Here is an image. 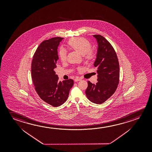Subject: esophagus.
I'll use <instances>...</instances> for the list:
<instances>
[{
  "label": "esophagus",
  "mask_w": 152,
  "mask_h": 152,
  "mask_svg": "<svg viewBox=\"0 0 152 152\" xmlns=\"http://www.w3.org/2000/svg\"><path fill=\"white\" fill-rule=\"evenodd\" d=\"M75 82H78V81H80V80H81L82 79L80 78H79V77H76L75 78Z\"/></svg>",
  "instance_id": "esophagus-1"
}]
</instances>
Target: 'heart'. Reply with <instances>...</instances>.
I'll use <instances>...</instances> for the list:
<instances>
[{
    "mask_svg": "<svg viewBox=\"0 0 152 152\" xmlns=\"http://www.w3.org/2000/svg\"><path fill=\"white\" fill-rule=\"evenodd\" d=\"M68 45L72 49L79 52L80 54L83 55L85 59L88 61H91L94 57V52L91 50V43L88 40L85 38H72L68 41ZM59 56L61 61H65L67 58V52L66 50L63 48H61L59 51Z\"/></svg>",
    "mask_w": 152,
    "mask_h": 152,
    "instance_id": "b5f03b06",
    "label": "heart"
}]
</instances>
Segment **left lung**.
I'll list each match as a JSON object with an SVG mask.
<instances>
[{
    "label": "left lung",
    "instance_id": "1",
    "mask_svg": "<svg viewBox=\"0 0 152 152\" xmlns=\"http://www.w3.org/2000/svg\"><path fill=\"white\" fill-rule=\"evenodd\" d=\"M98 47L94 66L97 68L96 84L88 81L86 95L90 101L101 104L111 97L119 80V64L113 48L102 35H93Z\"/></svg>",
    "mask_w": 152,
    "mask_h": 152
}]
</instances>
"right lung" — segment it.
<instances>
[{"instance_id":"obj_1","label":"right lung","mask_w":152,"mask_h":152,"mask_svg":"<svg viewBox=\"0 0 152 152\" xmlns=\"http://www.w3.org/2000/svg\"><path fill=\"white\" fill-rule=\"evenodd\" d=\"M63 39L56 37L43 41L33 56L31 65L32 78L36 92L43 101L54 107L66 101L74 85L72 79L59 82L55 71L59 59L58 47Z\"/></svg>"}]
</instances>
